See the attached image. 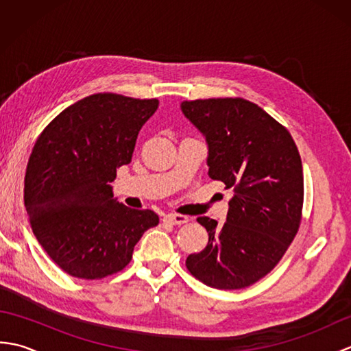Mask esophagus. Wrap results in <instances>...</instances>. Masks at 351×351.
I'll use <instances>...</instances> for the list:
<instances>
[{"label":"esophagus","instance_id":"esophagus-1","mask_svg":"<svg viewBox=\"0 0 351 351\" xmlns=\"http://www.w3.org/2000/svg\"><path fill=\"white\" fill-rule=\"evenodd\" d=\"M164 221L171 223V225H182V223L189 221V217L182 214H167L166 217H164Z\"/></svg>","mask_w":351,"mask_h":351}]
</instances>
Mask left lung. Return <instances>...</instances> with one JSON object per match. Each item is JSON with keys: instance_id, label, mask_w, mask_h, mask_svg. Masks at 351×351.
Masks as SVG:
<instances>
[{"instance_id": "8db88e82", "label": "left lung", "mask_w": 351, "mask_h": 351, "mask_svg": "<svg viewBox=\"0 0 351 351\" xmlns=\"http://www.w3.org/2000/svg\"><path fill=\"white\" fill-rule=\"evenodd\" d=\"M185 117L208 143V175L232 189L226 221H197L206 247L185 261L205 285L241 289L278 265L302 221L303 167L285 126L247 99L184 101Z\"/></svg>"}]
</instances>
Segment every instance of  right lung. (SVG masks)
<instances>
[{
  "instance_id": "add662e5",
  "label": "right lung",
  "mask_w": 351,
  "mask_h": 351,
  "mask_svg": "<svg viewBox=\"0 0 351 351\" xmlns=\"http://www.w3.org/2000/svg\"><path fill=\"white\" fill-rule=\"evenodd\" d=\"M158 99L95 93L72 104L36 140L24 202L48 256L73 278H107L130 264L134 245L158 225L151 210L113 197L116 169L131 162L138 131Z\"/></svg>"
}]
</instances>
